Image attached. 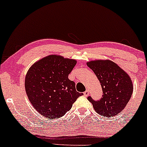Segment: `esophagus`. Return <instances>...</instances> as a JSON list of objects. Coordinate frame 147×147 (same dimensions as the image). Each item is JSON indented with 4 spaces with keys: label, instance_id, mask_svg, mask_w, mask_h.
Returning <instances> with one entry per match:
<instances>
[{
    "label": "esophagus",
    "instance_id": "esophagus-1",
    "mask_svg": "<svg viewBox=\"0 0 147 147\" xmlns=\"http://www.w3.org/2000/svg\"><path fill=\"white\" fill-rule=\"evenodd\" d=\"M83 94H84V96H86V97H88V94H89V91H88V90H86L83 92Z\"/></svg>",
    "mask_w": 147,
    "mask_h": 147
}]
</instances>
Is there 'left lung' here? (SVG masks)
<instances>
[{"instance_id":"1","label":"left lung","mask_w":147,"mask_h":147,"mask_svg":"<svg viewBox=\"0 0 147 147\" xmlns=\"http://www.w3.org/2000/svg\"><path fill=\"white\" fill-rule=\"evenodd\" d=\"M95 74L102 88V97L99 101L88 99L94 111L105 117L116 116L125 108L130 101L133 85L130 76L109 59H96L87 62Z\"/></svg>"}]
</instances>
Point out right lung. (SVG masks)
I'll list each match as a JSON object with an SVG mask.
<instances>
[{
    "mask_svg": "<svg viewBox=\"0 0 147 147\" xmlns=\"http://www.w3.org/2000/svg\"><path fill=\"white\" fill-rule=\"evenodd\" d=\"M77 61L50 55L36 61L25 77V91L34 109L50 119L62 117L83 93L68 78Z\"/></svg>",
    "mask_w": 147,
    "mask_h": 147,
    "instance_id": "1",
    "label": "right lung"
}]
</instances>
